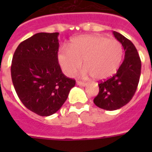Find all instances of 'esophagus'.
<instances>
[{
  "label": "esophagus",
  "mask_w": 152,
  "mask_h": 152,
  "mask_svg": "<svg viewBox=\"0 0 152 152\" xmlns=\"http://www.w3.org/2000/svg\"><path fill=\"white\" fill-rule=\"evenodd\" d=\"M76 83H77V85L81 86V87H85V86L87 85V83H84V82H81V81H77Z\"/></svg>",
  "instance_id": "obj_1"
}]
</instances>
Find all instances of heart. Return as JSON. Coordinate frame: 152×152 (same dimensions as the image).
Returning <instances> with one entry per match:
<instances>
[{
    "mask_svg": "<svg viewBox=\"0 0 152 152\" xmlns=\"http://www.w3.org/2000/svg\"><path fill=\"white\" fill-rule=\"evenodd\" d=\"M123 49L117 40L98 34H84L72 39L67 46L60 48L57 61L62 72L71 76L82 67L83 76L104 80L118 70L122 59Z\"/></svg>",
    "mask_w": 152,
    "mask_h": 152,
    "instance_id": "heart-1",
    "label": "heart"
}]
</instances>
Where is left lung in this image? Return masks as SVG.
I'll use <instances>...</instances> for the list:
<instances>
[{"label": "left lung", "instance_id": "1", "mask_svg": "<svg viewBox=\"0 0 152 152\" xmlns=\"http://www.w3.org/2000/svg\"><path fill=\"white\" fill-rule=\"evenodd\" d=\"M113 34L122 45L125 59L114 76L99 84V92L94 99V103L106 110L121 108L132 99L141 72V61L133 43L118 32Z\"/></svg>", "mask_w": 152, "mask_h": 152}]
</instances>
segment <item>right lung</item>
Here are the masks:
<instances>
[{
	"label": "right lung",
	"mask_w": 152,
	"mask_h": 152,
	"mask_svg": "<svg viewBox=\"0 0 152 152\" xmlns=\"http://www.w3.org/2000/svg\"><path fill=\"white\" fill-rule=\"evenodd\" d=\"M58 32L37 33L18 46L11 75L22 103L38 115L55 113L69 96L76 80L62 73L57 61Z\"/></svg>",
	"instance_id": "add662e5"
}]
</instances>
